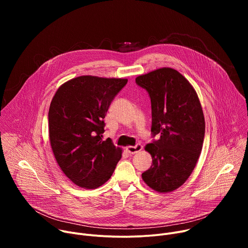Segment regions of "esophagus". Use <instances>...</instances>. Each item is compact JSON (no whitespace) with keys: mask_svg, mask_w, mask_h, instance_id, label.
<instances>
[{"mask_svg":"<svg viewBox=\"0 0 248 248\" xmlns=\"http://www.w3.org/2000/svg\"><path fill=\"white\" fill-rule=\"evenodd\" d=\"M142 148H143V146L141 145L140 143H138V144H136L135 146H128V147H126L125 149H126V151H127L129 154H135V153H137V152L142 150Z\"/></svg>","mask_w":248,"mask_h":248,"instance_id":"esophagus-1","label":"esophagus"}]
</instances>
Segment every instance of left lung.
<instances>
[{
	"instance_id": "8db88e82",
	"label": "left lung",
	"mask_w": 248,
	"mask_h": 248,
	"mask_svg": "<svg viewBox=\"0 0 248 248\" xmlns=\"http://www.w3.org/2000/svg\"><path fill=\"white\" fill-rule=\"evenodd\" d=\"M135 82L149 94L151 133L159 136L145 147L152 166L142 179L152 189L170 192L186 183L201 153L205 134L201 104L187 79L170 67L139 76Z\"/></svg>"
}]
</instances>
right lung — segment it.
<instances>
[{
	"label": "right lung",
	"mask_w": 248,
	"mask_h": 248,
	"mask_svg": "<svg viewBox=\"0 0 248 248\" xmlns=\"http://www.w3.org/2000/svg\"><path fill=\"white\" fill-rule=\"evenodd\" d=\"M127 79L78 77L52 99L48 119L51 147L61 170L74 184L93 189L113 174L122 149L103 140L104 119Z\"/></svg>",
	"instance_id": "1"
}]
</instances>
